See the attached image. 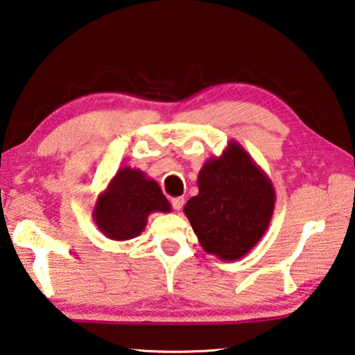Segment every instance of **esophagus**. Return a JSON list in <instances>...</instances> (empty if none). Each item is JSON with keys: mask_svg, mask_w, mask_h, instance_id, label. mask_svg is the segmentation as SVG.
Listing matches in <instances>:
<instances>
[{"mask_svg": "<svg viewBox=\"0 0 355 355\" xmlns=\"http://www.w3.org/2000/svg\"><path fill=\"white\" fill-rule=\"evenodd\" d=\"M171 203H172V206H173V209L180 211V209L183 208V205H184V198H183V197H175V198L171 200Z\"/></svg>", "mask_w": 355, "mask_h": 355, "instance_id": "obj_1", "label": "esophagus"}]
</instances>
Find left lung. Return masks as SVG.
<instances>
[{
  "mask_svg": "<svg viewBox=\"0 0 355 355\" xmlns=\"http://www.w3.org/2000/svg\"><path fill=\"white\" fill-rule=\"evenodd\" d=\"M198 194L184 214L206 253L237 261L262 239L272 220L276 194L272 180L250 153L230 141L220 157L198 172Z\"/></svg>",
  "mask_w": 355,
  "mask_h": 355,
  "instance_id": "8db88e82",
  "label": "left lung"
}]
</instances>
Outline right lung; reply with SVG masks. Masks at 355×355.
Here are the masks:
<instances>
[{
    "instance_id": "right-lung-1",
    "label": "right lung",
    "mask_w": 355,
    "mask_h": 355,
    "mask_svg": "<svg viewBox=\"0 0 355 355\" xmlns=\"http://www.w3.org/2000/svg\"><path fill=\"white\" fill-rule=\"evenodd\" d=\"M155 180L143 171L121 167L107 189L96 200L93 218L96 227L112 241H130L143 233L152 212H171Z\"/></svg>"
}]
</instances>
